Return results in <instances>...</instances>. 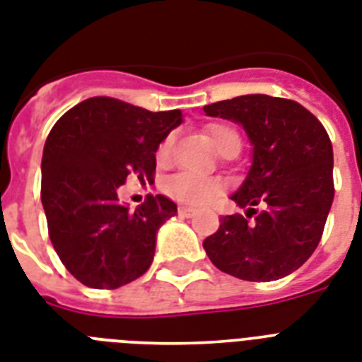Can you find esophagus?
<instances>
[{
  "label": "esophagus",
  "instance_id": "obj_1",
  "mask_svg": "<svg viewBox=\"0 0 362 362\" xmlns=\"http://www.w3.org/2000/svg\"><path fill=\"white\" fill-rule=\"evenodd\" d=\"M178 214H180L182 217H193L197 214L195 208H189V206H180L178 208Z\"/></svg>",
  "mask_w": 362,
  "mask_h": 362
}]
</instances>
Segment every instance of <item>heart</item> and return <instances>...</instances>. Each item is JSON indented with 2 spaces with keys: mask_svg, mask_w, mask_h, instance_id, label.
<instances>
[{
  "mask_svg": "<svg viewBox=\"0 0 362 362\" xmlns=\"http://www.w3.org/2000/svg\"><path fill=\"white\" fill-rule=\"evenodd\" d=\"M208 135H210L211 143L217 151L223 152L228 146L236 145L240 146V135L234 128L225 124H211L208 126ZM173 151V135H167L165 139L161 141L158 151H156V158L158 163H167L171 158ZM221 182L217 178H210V176H199L193 173H176V175L169 176L163 182V189L171 197H175L176 201L186 202V204H204L210 199L221 191Z\"/></svg>",
  "mask_w": 362,
  "mask_h": 362,
  "instance_id": "heart-1",
  "label": "heart"
}]
</instances>
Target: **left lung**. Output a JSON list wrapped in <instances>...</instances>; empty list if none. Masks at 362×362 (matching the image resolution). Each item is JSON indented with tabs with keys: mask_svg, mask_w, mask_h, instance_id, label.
<instances>
[{
	"mask_svg": "<svg viewBox=\"0 0 362 362\" xmlns=\"http://www.w3.org/2000/svg\"><path fill=\"white\" fill-rule=\"evenodd\" d=\"M202 110L242 126L252 146L247 175L230 195L245 216L221 217L202 247L232 277L255 283L286 277L318 247L333 204L327 132L301 104L267 95L236 96Z\"/></svg>",
	"mask_w": 362,
	"mask_h": 362,
	"instance_id": "left-lung-1",
	"label": "left lung"
}]
</instances>
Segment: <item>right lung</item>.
I'll list each match as a JSON object with an SVG mask.
<instances>
[{
  "instance_id": "add662e5",
  "label": "right lung",
  "mask_w": 362,
  "mask_h": 362,
  "mask_svg": "<svg viewBox=\"0 0 362 362\" xmlns=\"http://www.w3.org/2000/svg\"><path fill=\"white\" fill-rule=\"evenodd\" d=\"M182 122L180 110L152 113L95 96L66 111L49 132L40 167L49 240L85 286H124L151 267L158 230L176 216V204L148 195L130 210L119 201V187L128 176L152 180L158 146Z\"/></svg>"
}]
</instances>
